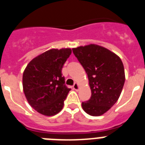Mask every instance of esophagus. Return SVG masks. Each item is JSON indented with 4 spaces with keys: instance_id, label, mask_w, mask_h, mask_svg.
<instances>
[{
    "instance_id": "esophagus-1",
    "label": "esophagus",
    "mask_w": 145,
    "mask_h": 145,
    "mask_svg": "<svg viewBox=\"0 0 145 145\" xmlns=\"http://www.w3.org/2000/svg\"><path fill=\"white\" fill-rule=\"evenodd\" d=\"M73 89L76 91L78 90V89H79V85H78V84L75 83V84H74V86H73Z\"/></svg>"
}]
</instances>
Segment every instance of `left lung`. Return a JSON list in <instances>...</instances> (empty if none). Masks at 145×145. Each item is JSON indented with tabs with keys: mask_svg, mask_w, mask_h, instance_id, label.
<instances>
[{
	"mask_svg": "<svg viewBox=\"0 0 145 145\" xmlns=\"http://www.w3.org/2000/svg\"><path fill=\"white\" fill-rule=\"evenodd\" d=\"M87 74L92 95L82 102L84 110L91 116H101L119 99L125 83L123 64L118 56L96 44L72 49Z\"/></svg>",
	"mask_w": 145,
	"mask_h": 145,
	"instance_id": "1",
	"label": "left lung"
}]
</instances>
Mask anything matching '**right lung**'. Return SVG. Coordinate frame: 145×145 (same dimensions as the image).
<instances>
[{
    "label": "right lung",
    "instance_id": "obj_1",
    "mask_svg": "<svg viewBox=\"0 0 145 145\" xmlns=\"http://www.w3.org/2000/svg\"><path fill=\"white\" fill-rule=\"evenodd\" d=\"M71 54L70 48L52 49L35 57L22 76L27 101L38 113L53 116L61 111L71 89L65 85L62 68Z\"/></svg>",
    "mask_w": 145,
    "mask_h": 145
}]
</instances>
